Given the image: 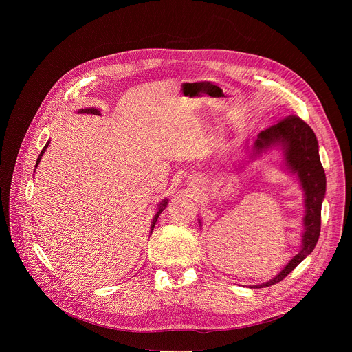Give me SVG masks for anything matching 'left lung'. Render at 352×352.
<instances>
[{
  "mask_svg": "<svg viewBox=\"0 0 352 352\" xmlns=\"http://www.w3.org/2000/svg\"><path fill=\"white\" fill-rule=\"evenodd\" d=\"M274 143L284 146L285 163L292 173L298 174L300 185L305 190V232L302 236V249L273 280L256 285V288L269 287L284 280L315 249L320 235L322 202L326 192V174L319 159L318 140L304 120L296 116H288L262 131L255 142V155Z\"/></svg>",
  "mask_w": 352,
  "mask_h": 352,
  "instance_id": "left-lung-1",
  "label": "left lung"
}]
</instances>
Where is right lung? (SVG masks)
Returning <instances> with one entry per match:
<instances>
[{
  "instance_id": "1",
  "label": "right lung",
  "mask_w": 352,
  "mask_h": 352,
  "mask_svg": "<svg viewBox=\"0 0 352 352\" xmlns=\"http://www.w3.org/2000/svg\"><path fill=\"white\" fill-rule=\"evenodd\" d=\"M79 113H86V114H94V116H98L100 113L96 110V109H82ZM47 146H48V142H47V144L44 146V148L41 150V153H40V156H38V159H37V163H36V167H37V164H38V162H40V159H41V156H43V153L45 152V148H47ZM166 205H167V200H163V202L160 204V209H159V212H157V214L155 216V219H153V223H152V231H153V228H155V226H156V221H157V219H159V216L162 214V212L166 209Z\"/></svg>"
}]
</instances>
